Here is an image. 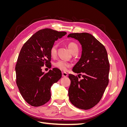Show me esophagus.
<instances>
[{
  "label": "esophagus",
  "instance_id": "1",
  "mask_svg": "<svg viewBox=\"0 0 127 127\" xmlns=\"http://www.w3.org/2000/svg\"><path fill=\"white\" fill-rule=\"evenodd\" d=\"M62 76L64 77H66L68 76V74L65 72H62Z\"/></svg>",
  "mask_w": 127,
  "mask_h": 127
}]
</instances>
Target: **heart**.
Returning <instances> with one entry per match:
<instances>
[{"label":"heart","mask_w":127,"mask_h":127,"mask_svg":"<svg viewBox=\"0 0 127 127\" xmlns=\"http://www.w3.org/2000/svg\"><path fill=\"white\" fill-rule=\"evenodd\" d=\"M68 47L71 52L76 49H78L77 45L74 42H69L68 44ZM57 45L53 44L50 49V54L52 57H55L57 55ZM54 66L59 69L63 71H66L67 69L70 66V64L67 61L63 60H59L55 63Z\"/></svg>","instance_id":"obj_1"}]
</instances>
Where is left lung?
<instances>
[{
  "instance_id": "obj_1",
  "label": "left lung",
  "mask_w": 127,
  "mask_h": 127,
  "mask_svg": "<svg viewBox=\"0 0 127 127\" xmlns=\"http://www.w3.org/2000/svg\"><path fill=\"white\" fill-rule=\"evenodd\" d=\"M78 40L82 45L80 58L69 74L71 84L68 90L70 102L82 110L94 107L101 100L109 84L110 64L106 49L96 38L88 33H70L67 36Z\"/></svg>"
}]
</instances>
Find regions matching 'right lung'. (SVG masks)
Wrapping results in <instances>:
<instances>
[{
  "mask_svg": "<svg viewBox=\"0 0 127 127\" xmlns=\"http://www.w3.org/2000/svg\"><path fill=\"white\" fill-rule=\"evenodd\" d=\"M67 34L50 29L37 31L23 46L15 66L16 84L22 97L33 106H40L51 98V87L62 77L54 68L47 74L42 67L50 66V49L55 42Z\"/></svg>",
  "mask_w": 127,
  "mask_h": 127,
  "instance_id": "add662e5",
  "label": "right lung"
}]
</instances>
